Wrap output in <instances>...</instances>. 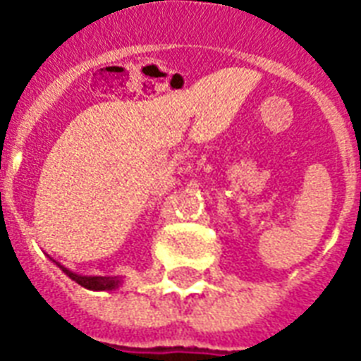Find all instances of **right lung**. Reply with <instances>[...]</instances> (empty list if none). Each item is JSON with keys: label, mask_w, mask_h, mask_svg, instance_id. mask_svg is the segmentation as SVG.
<instances>
[{"label": "right lung", "mask_w": 361, "mask_h": 361, "mask_svg": "<svg viewBox=\"0 0 361 361\" xmlns=\"http://www.w3.org/2000/svg\"><path fill=\"white\" fill-rule=\"evenodd\" d=\"M61 271L66 272L69 279L75 280L77 284L89 288V290H111V288L118 286L119 282L118 279H110V276H81V274H75V272L67 271L66 267H61Z\"/></svg>", "instance_id": "right-lung-1"}]
</instances>
